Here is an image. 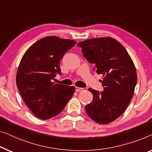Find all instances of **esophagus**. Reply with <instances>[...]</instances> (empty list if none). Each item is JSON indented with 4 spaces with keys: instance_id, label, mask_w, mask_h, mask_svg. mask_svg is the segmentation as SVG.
<instances>
[{
    "instance_id": "obj_1",
    "label": "esophagus",
    "mask_w": 152,
    "mask_h": 152,
    "mask_svg": "<svg viewBox=\"0 0 152 152\" xmlns=\"http://www.w3.org/2000/svg\"><path fill=\"white\" fill-rule=\"evenodd\" d=\"M75 89H76V91H83V88H82V87H75Z\"/></svg>"
}]
</instances>
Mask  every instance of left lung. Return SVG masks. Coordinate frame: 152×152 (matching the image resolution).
I'll return each instance as SVG.
<instances>
[{
  "instance_id": "obj_1",
  "label": "left lung",
  "mask_w": 152,
  "mask_h": 152,
  "mask_svg": "<svg viewBox=\"0 0 152 152\" xmlns=\"http://www.w3.org/2000/svg\"><path fill=\"white\" fill-rule=\"evenodd\" d=\"M83 56L95 64L96 73L103 76V91L89 88L93 100L85 106L87 115L99 124H108L125 112L133 97L137 74L125 48L114 38L102 37L80 42Z\"/></svg>"
}]
</instances>
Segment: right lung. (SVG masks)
<instances>
[{"instance_id":"1","label":"right lung","mask_w":152,"mask_h":152,"mask_svg":"<svg viewBox=\"0 0 152 152\" xmlns=\"http://www.w3.org/2000/svg\"><path fill=\"white\" fill-rule=\"evenodd\" d=\"M75 40L48 36L34 43L23 55L16 85L25 104L36 117L50 119L59 114L75 92V87L52 82L61 74L60 62Z\"/></svg>"}]
</instances>
